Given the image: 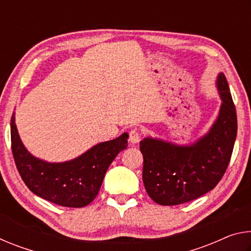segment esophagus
I'll return each mask as SVG.
<instances>
[{
	"label": "esophagus",
	"instance_id": "obj_1",
	"mask_svg": "<svg viewBox=\"0 0 251 251\" xmlns=\"http://www.w3.org/2000/svg\"><path fill=\"white\" fill-rule=\"evenodd\" d=\"M129 142L131 144H137L141 139V134H139V130L137 128H134L129 131Z\"/></svg>",
	"mask_w": 251,
	"mask_h": 251
}]
</instances>
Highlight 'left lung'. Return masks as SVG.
<instances>
[{
	"label": "left lung",
	"mask_w": 251,
	"mask_h": 251,
	"mask_svg": "<svg viewBox=\"0 0 251 251\" xmlns=\"http://www.w3.org/2000/svg\"><path fill=\"white\" fill-rule=\"evenodd\" d=\"M223 103L209 131L190 145L146 137L139 144L144 157L143 181L152 201L175 206L202 196L217 186L228 167L237 136L235 104L224 73L217 77Z\"/></svg>",
	"instance_id": "1"
}]
</instances>
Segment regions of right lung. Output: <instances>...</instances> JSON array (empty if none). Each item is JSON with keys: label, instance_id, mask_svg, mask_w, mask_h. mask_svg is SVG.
<instances>
[{"label": "right lung", "instance_id": "add662e5", "mask_svg": "<svg viewBox=\"0 0 251 251\" xmlns=\"http://www.w3.org/2000/svg\"><path fill=\"white\" fill-rule=\"evenodd\" d=\"M128 134L100 143L83 155L64 163H48L34 157L21 141L11 118V143L16 168L25 185L37 196L63 207L80 208L100 192L104 176L118 152L127 147Z\"/></svg>", "mask_w": 251, "mask_h": 251}]
</instances>
